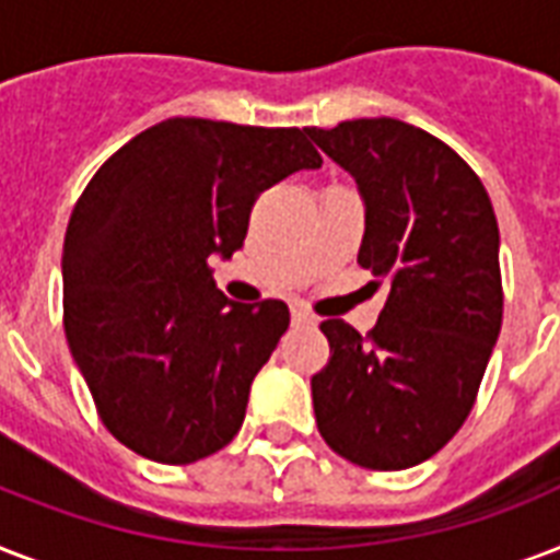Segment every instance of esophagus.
Masks as SVG:
<instances>
[{
  "label": "esophagus",
  "instance_id": "obj_1",
  "mask_svg": "<svg viewBox=\"0 0 560 560\" xmlns=\"http://www.w3.org/2000/svg\"><path fill=\"white\" fill-rule=\"evenodd\" d=\"M290 316H293V325H302V328H311V325H316V316L311 314L305 305L290 307Z\"/></svg>",
  "mask_w": 560,
  "mask_h": 560
}]
</instances>
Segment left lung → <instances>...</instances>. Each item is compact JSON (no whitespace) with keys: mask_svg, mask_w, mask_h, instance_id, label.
<instances>
[{"mask_svg":"<svg viewBox=\"0 0 560 560\" xmlns=\"http://www.w3.org/2000/svg\"><path fill=\"white\" fill-rule=\"evenodd\" d=\"M307 136L358 183L366 202L358 264L389 281L366 337L342 319L319 325L331 358L311 377L316 427L360 468H412L459 433L500 337L494 206L459 153L398 118Z\"/></svg>","mask_w":560,"mask_h":560,"instance_id":"obj_1","label":"left lung"}]
</instances>
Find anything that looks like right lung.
<instances>
[{
	"label": "right lung",
	"mask_w": 560,
	"mask_h": 560,
	"mask_svg": "<svg viewBox=\"0 0 560 560\" xmlns=\"http://www.w3.org/2000/svg\"><path fill=\"white\" fill-rule=\"evenodd\" d=\"M319 165L299 127L168 118L83 188L63 241V328L125 447L191 465L235 439L290 311L279 299L229 302L209 258L244 246L264 188Z\"/></svg>",
	"instance_id": "obj_1"
}]
</instances>
